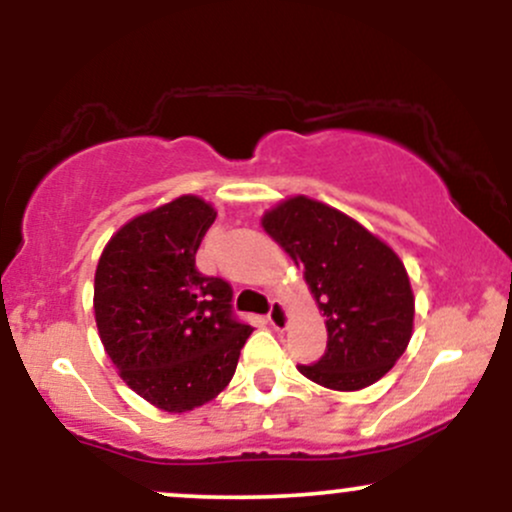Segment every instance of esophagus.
<instances>
[{
    "instance_id": "34e87169",
    "label": "esophagus",
    "mask_w": 512,
    "mask_h": 512,
    "mask_svg": "<svg viewBox=\"0 0 512 512\" xmlns=\"http://www.w3.org/2000/svg\"><path fill=\"white\" fill-rule=\"evenodd\" d=\"M269 325L274 327V330L284 332L286 327H289V310H286V305L281 301H272V310H269Z\"/></svg>"
}]
</instances>
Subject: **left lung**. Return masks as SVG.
Segmentation results:
<instances>
[{
  "label": "left lung",
  "instance_id": "1",
  "mask_svg": "<svg viewBox=\"0 0 512 512\" xmlns=\"http://www.w3.org/2000/svg\"><path fill=\"white\" fill-rule=\"evenodd\" d=\"M262 228L303 269L325 317V356L298 370L339 392L378 383L414 332V291L397 252L344 211L305 195L264 211Z\"/></svg>",
  "mask_w": 512,
  "mask_h": 512
}]
</instances>
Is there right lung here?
I'll return each instance as SVG.
<instances>
[{
  "label": "right lung",
  "instance_id": "add662e5",
  "mask_svg": "<svg viewBox=\"0 0 512 512\" xmlns=\"http://www.w3.org/2000/svg\"><path fill=\"white\" fill-rule=\"evenodd\" d=\"M216 209L197 195L127 221L103 248L93 313L120 378L156 409L182 414L231 383L252 334L233 317V289L197 272Z\"/></svg>",
  "mask_w": 512,
  "mask_h": 512
}]
</instances>
